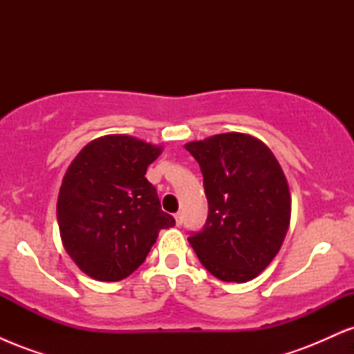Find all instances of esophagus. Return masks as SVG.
<instances>
[{
  "instance_id": "esophagus-1",
  "label": "esophagus",
  "mask_w": 354,
  "mask_h": 354,
  "mask_svg": "<svg viewBox=\"0 0 354 354\" xmlns=\"http://www.w3.org/2000/svg\"><path fill=\"white\" fill-rule=\"evenodd\" d=\"M174 219H176V225L180 226L181 223H183V213H181V211H178V213L174 214Z\"/></svg>"
}]
</instances>
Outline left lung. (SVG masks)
<instances>
[{
  "instance_id": "1",
  "label": "left lung",
  "mask_w": 354,
  "mask_h": 354,
  "mask_svg": "<svg viewBox=\"0 0 354 354\" xmlns=\"http://www.w3.org/2000/svg\"><path fill=\"white\" fill-rule=\"evenodd\" d=\"M185 148L200 165L208 218L189 245L221 281L246 283L273 261L291 216L286 176L271 149L245 133H223Z\"/></svg>"
}]
</instances>
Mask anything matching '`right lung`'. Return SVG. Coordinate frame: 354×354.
<instances>
[{
  "instance_id": "add662e5",
  "label": "right lung",
  "mask_w": 354,
  "mask_h": 354,
  "mask_svg": "<svg viewBox=\"0 0 354 354\" xmlns=\"http://www.w3.org/2000/svg\"><path fill=\"white\" fill-rule=\"evenodd\" d=\"M161 146L108 135L84 146L61 183L58 225L64 250L83 273L120 281L138 270L174 218L145 178Z\"/></svg>"
}]
</instances>
